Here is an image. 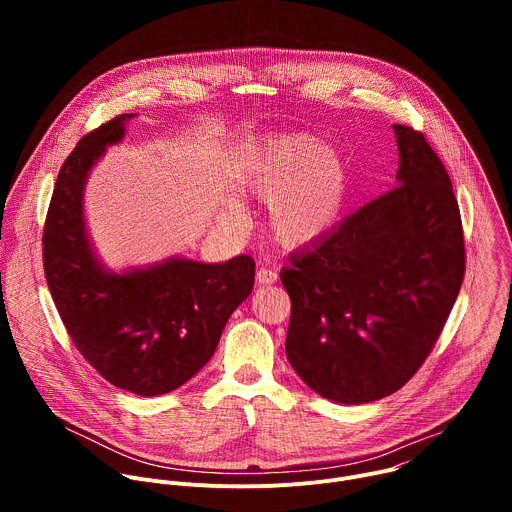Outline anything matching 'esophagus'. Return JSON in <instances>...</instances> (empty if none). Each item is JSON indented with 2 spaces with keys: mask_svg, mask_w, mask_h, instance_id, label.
Wrapping results in <instances>:
<instances>
[{
  "mask_svg": "<svg viewBox=\"0 0 512 512\" xmlns=\"http://www.w3.org/2000/svg\"><path fill=\"white\" fill-rule=\"evenodd\" d=\"M277 281V271L269 267H259L257 269V283L259 285H271Z\"/></svg>",
  "mask_w": 512,
  "mask_h": 512,
  "instance_id": "esophagus-1",
  "label": "esophagus"
}]
</instances>
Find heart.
<instances>
[{"instance_id":"1","label":"heart","mask_w":512,"mask_h":512,"mask_svg":"<svg viewBox=\"0 0 512 512\" xmlns=\"http://www.w3.org/2000/svg\"><path fill=\"white\" fill-rule=\"evenodd\" d=\"M239 186L269 204L267 227L275 243L304 249L340 223L348 166L312 133H281L259 145L239 174Z\"/></svg>"}]
</instances>
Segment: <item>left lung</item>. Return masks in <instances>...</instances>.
Segmentation results:
<instances>
[{
    "label": "left lung",
    "instance_id": "left-lung-1",
    "mask_svg": "<svg viewBox=\"0 0 512 512\" xmlns=\"http://www.w3.org/2000/svg\"><path fill=\"white\" fill-rule=\"evenodd\" d=\"M397 186L289 255L285 354L320 397L358 405L401 389L440 336L464 279L450 176L423 133L393 125Z\"/></svg>",
    "mask_w": 512,
    "mask_h": 512
}]
</instances>
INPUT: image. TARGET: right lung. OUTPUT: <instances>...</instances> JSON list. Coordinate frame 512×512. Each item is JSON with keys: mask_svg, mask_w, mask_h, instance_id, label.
I'll return each mask as SVG.
<instances>
[{"mask_svg": "<svg viewBox=\"0 0 512 512\" xmlns=\"http://www.w3.org/2000/svg\"><path fill=\"white\" fill-rule=\"evenodd\" d=\"M133 117L119 115L87 133L62 164L42 255L56 310L87 362L119 389L158 397L182 387L210 360L231 314L251 294L255 261L168 257L123 271L101 261L85 223V184Z\"/></svg>", "mask_w": 512, "mask_h": 512, "instance_id": "right-lung-1", "label": "right lung"}]
</instances>
